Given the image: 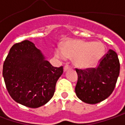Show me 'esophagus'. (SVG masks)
Masks as SVG:
<instances>
[{
  "instance_id": "1",
  "label": "esophagus",
  "mask_w": 125,
  "mask_h": 125,
  "mask_svg": "<svg viewBox=\"0 0 125 125\" xmlns=\"http://www.w3.org/2000/svg\"><path fill=\"white\" fill-rule=\"evenodd\" d=\"M69 69H70V66L69 65H65L64 67V71H65V72L67 71V70H69Z\"/></svg>"
}]
</instances>
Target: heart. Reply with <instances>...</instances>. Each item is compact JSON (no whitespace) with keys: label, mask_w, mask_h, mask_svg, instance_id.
<instances>
[{"label":"heart","mask_w":125,"mask_h":125,"mask_svg":"<svg viewBox=\"0 0 125 125\" xmlns=\"http://www.w3.org/2000/svg\"><path fill=\"white\" fill-rule=\"evenodd\" d=\"M105 53V46L101 41L74 40L66 42L62 49L55 50L59 59L72 58L74 64L79 68H89L96 65Z\"/></svg>","instance_id":"b5f03b06"}]
</instances>
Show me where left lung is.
I'll return each instance as SVG.
<instances>
[{"label":"left lung","instance_id":"8db88e82","mask_svg":"<svg viewBox=\"0 0 125 125\" xmlns=\"http://www.w3.org/2000/svg\"><path fill=\"white\" fill-rule=\"evenodd\" d=\"M120 67L117 53L110 49L96 67L85 70L76 68L78 75L75 86L77 96L89 104H96L106 99L115 87Z\"/></svg>","mask_w":125,"mask_h":125}]
</instances>
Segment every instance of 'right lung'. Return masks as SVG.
Returning <instances> with one entry per match:
<instances>
[{"mask_svg":"<svg viewBox=\"0 0 125 125\" xmlns=\"http://www.w3.org/2000/svg\"><path fill=\"white\" fill-rule=\"evenodd\" d=\"M62 73V66L51 65L28 40L12 46L3 67V78L10 96L17 103L32 108L51 100Z\"/></svg>","mask_w":125,"mask_h":125,"instance_id":"add662e5","label":"right lung"}]
</instances>
